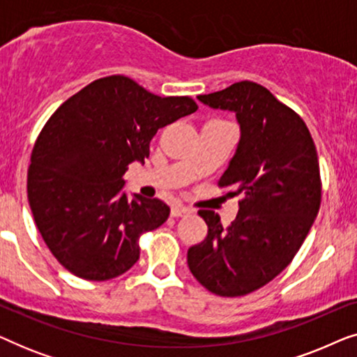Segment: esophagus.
<instances>
[{"label": "esophagus", "mask_w": 357, "mask_h": 357, "mask_svg": "<svg viewBox=\"0 0 357 357\" xmlns=\"http://www.w3.org/2000/svg\"><path fill=\"white\" fill-rule=\"evenodd\" d=\"M193 213L192 208H187V206H180V204H175L170 209V214H172V218H182V216H187V214Z\"/></svg>", "instance_id": "34e87169"}]
</instances>
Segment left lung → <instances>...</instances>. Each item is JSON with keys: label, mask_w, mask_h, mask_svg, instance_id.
Segmentation results:
<instances>
[{"label": "left lung", "mask_w": 357, "mask_h": 357, "mask_svg": "<svg viewBox=\"0 0 357 357\" xmlns=\"http://www.w3.org/2000/svg\"><path fill=\"white\" fill-rule=\"evenodd\" d=\"M198 99L237 116L241 141L219 187L243 198L229 227L199 209L208 236L188 248V268L213 294L245 296L275 280L305 241L321 202L319 158L304 120L257 82Z\"/></svg>", "instance_id": "1"}]
</instances>
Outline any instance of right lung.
<instances>
[{
  "instance_id": "obj_1",
  "label": "right lung",
  "mask_w": 357,
  "mask_h": 357,
  "mask_svg": "<svg viewBox=\"0 0 357 357\" xmlns=\"http://www.w3.org/2000/svg\"><path fill=\"white\" fill-rule=\"evenodd\" d=\"M130 77H100L58 107L32 149L27 198L53 257L77 278L107 281L139 258V237L167 221L158 198L121 192L128 164L149 158L159 128L197 112Z\"/></svg>"
}]
</instances>
